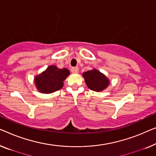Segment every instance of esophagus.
<instances>
[{
    "label": "esophagus",
    "mask_w": 156,
    "mask_h": 156,
    "mask_svg": "<svg viewBox=\"0 0 156 156\" xmlns=\"http://www.w3.org/2000/svg\"><path fill=\"white\" fill-rule=\"evenodd\" d=\"M71 72L73 73H78L79 68L78 67H73V68L71 69Z\"/></svg>",
    "instance_id": "obj_1"
}]
</instances>
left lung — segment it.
<instances>
[{
	"instance_id": "8db88e82",
	"label": "left lung",
	"mask_w": 156,
	"mask_h": 156,
	"mask_svg": "<svg viewBox=\"0 0 156 156\" xmlns=\"http://www.w3.org/2000/svg\"><path fill=\"white\" fill-rule=\"evenodd\" d=\"M82 76L88 88L92 91H102L109 86L110 80L108 78L96 69L84 72Z\"/></svg>"
}]
</instances>
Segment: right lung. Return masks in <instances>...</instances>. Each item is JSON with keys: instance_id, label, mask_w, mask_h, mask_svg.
<instances>
[{"instance_id": "obj_1", "label": "right lung", "mask_w": 156, "mask_h": 156, "mask_svg": "<svg viewBox=\"0 0 156 156\" xmlns=\"http://www.w3.org/2000/svg\"><path fill=\"white\" fill-rule=\"evenodd\" d=\"M69 73L66 68L60 69L55 65H50L46 70L35 76V86L40 93H53L62 89L64 84L63 82Z\"/></svg>"}]
</instances>
